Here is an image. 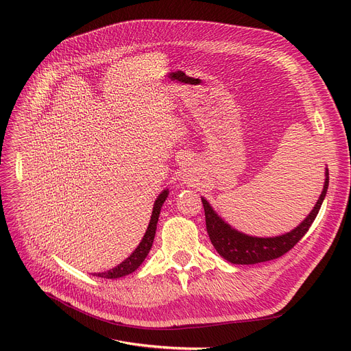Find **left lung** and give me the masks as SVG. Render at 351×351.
Here are the masks:
<instances>
[{"instance_id": "1", "label": "left lung", "mask_w": 351, "mask_h": 351, "mask_svg": "<svg viewBox=\"0 0 351 351\" xmlns=\"http://www.w3.org/2000/svg\"><path fill=\"white\" fill-rule=\"evenodd\" d=\"M327 188L328 171L326 169V182L323 192L317 200V204L315 205V209L310 212V215L296 229L276 237H253L232 229L215 213V210L208 204V200L202 197L206 217V229L210 242L215 246L216 252L233 265H254L278 259V257L283 256L296 246V243L307 233L322 208L324 196L327 193Z\"/></svg>"}]
</instances>
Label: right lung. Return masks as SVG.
<instances>
[{"mask_svg":"<svg viewBox=\"0 0 351 351\" xmlns=\"http://www.w3.org/2000/svg\"><path fill=\"white\" fill-rule=\"evenodd\" d=\"M166 197H168V191H163L158 196V199L155 200L149 226H147V230H146V233H145V236L142 239V242L135 249V252L131 256H129L125 262H122L119 266L110 269L108 271H104V273H98L95 276H99V278H104V279H118V278H122V276H126L129 273L135 271L142 265V262L145 261V257L147 256V253H149V250L152 247L154 239H155V232H156V223H158L159 213H160V208H162Z\"/></svg>","mask_w":351,"mask_h":351,"instance_id":"right-lung-1","label":"right lung"}]
</instances>
